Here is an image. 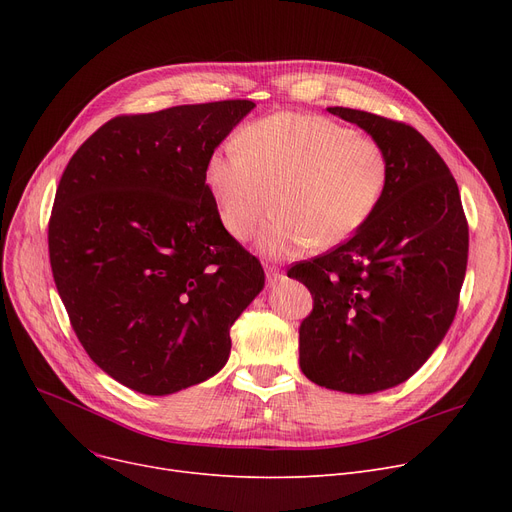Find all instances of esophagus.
Returning a JSON list of instances; mask_svg holds the SVG:
<instances>
[{"label":"esophagus","instance_id":"1","mask_svg":"<svg viewBox=\"0 0 512 512\" xmlns=\"http://www.w3.org/2000/svg\"><path fill=\"white\" fill-rule=\"evenodd\" d=\"M284 278V274L278 270V267H265V280H267V286H276L280 280Z\"/></svg>","mask_w":512,"mask_h":512}]
</instances>
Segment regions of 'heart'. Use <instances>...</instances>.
<instances>
[{"label": "heart", "mask_w": 512, "mask_h": 512, "mask_svg": "<svg viewBox=\"0 0 512 512\" xmlns=\"http://www.w3.org/2000/svg\"><path fill=\"white\" fill-rule=\"evenodd\" d=\"M203 180L224 230L238 242L257 232L276 191L278 213L263 228L259 251L288 259L355 236L384 201L390 157L378 141L330 118L276 114L211 151Z\"/></svg>", "instance_id": "b5f03b06"}]
</instances>
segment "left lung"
<instances>
[{
	"mask_svg": "<svg viewBox=\"0 0 512 512\" xmlns=\"http://www.w3.org/2000/svg\"><path fill=\"white\" fill-rule=\"evenodd\" d=\"M328 112L386 149L390 184L355 236L288 270L313 297L299 361L317 386L373 394L409 380L446 336L467 272L469 226L456 180L421 132L351 107Z\"/></svg>",
	"mask_w": 512,
	"mask_h": 512,
	"instance_id": "left-lung-1",
	"label": "left lung"
}]
</instances>
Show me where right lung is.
<instances>
[{
    "label": "right lung",
    "mask_w": 512,
    "mask_h": 512,
    "mask_svg": "<svg viewBox=\"0 0 512 512\" xmlns=\"http://www.w3.org/2000/svg\"><path fill=\"white\" fill-rule=\"evenodd\" d=\"M255 107L230 99L105 122L62 174L49 261L72 330L116 382L149 396L201 384L263 290L257 257L222 226L205 161Z\"/></svg>",
    "instance_id": "1"
}]
</instances>
